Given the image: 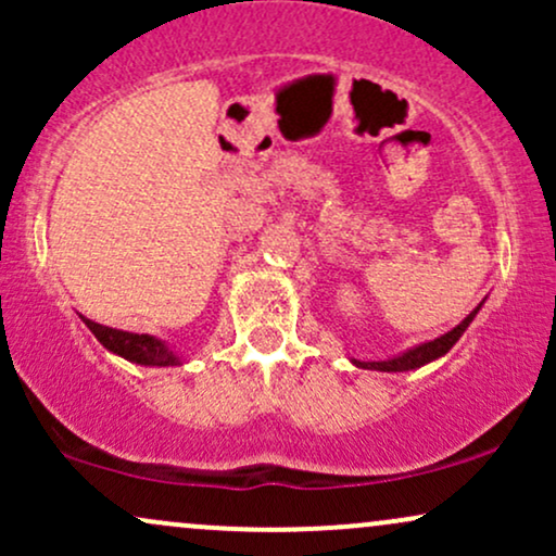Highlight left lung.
I'll use <instances>...</instances> for the list:
<instances>
[{"mask_svg": "<svg viewBox=\"0 0 556 556\" xmlns=\"http://www.w3.org/2000/svg\"><path fill=\"white\" fill-rule=\"evenodd\" d=\"M478 308H481V305H478ZM478 308H476L473 314H470L468 318H465V321L460 324V327H455L452 331H446V334L439 337V340L426 342V344H420V348L407 350V353L397 355V358H392V361H379V363H376V361H374V363H366V361H353V363H355V366H358V368H371V371H389V374H397V371H413V368L426 366V363H431V361L442 358V355L450 353L452 344H455L457 340H460L463 331L468 329V324H470V321H473V316L478 314Z\"/></svg>", "mask_w": 556, "mask_h": 556, "instance_id": "1", "label": "left lung"}]
</instances>
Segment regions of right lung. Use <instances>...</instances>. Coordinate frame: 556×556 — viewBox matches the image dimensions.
Masks as SVG:
<instances>
[{
	"label": "right lung",
	"instance_id": "add662e5",
	"mask_svg": "<svg viewBox=\"0 0 556 556\" xmlns=\"http://www.w3.org/2000/svg\"><path fill=\"white\" fill-rule=\"evenodd\" d=\"M83 321H86V327L93 331L96 340L104 344L110 353L119 355V358L140 363V366H180V358H177L162 340H156V337L101 327V324L88 321V318H83Z\"/></svg>",
	"mask_w": 556,
	"mask_h": 556
}]
</instances>
